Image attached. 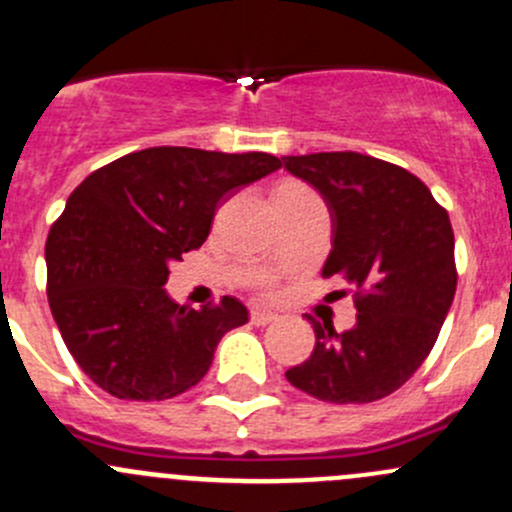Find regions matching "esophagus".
<instances>
[{
	"label": "esophagus",
	"instance_id": "esophagus-1",
	"mask_svg": "<svg viewBox=\"0 0 512 512\" xmlns=\"http://www.w3.org/2000/svg\"><path fill=\"white\" fill-rule=\"evenodd\" d=\"M277 319H280L277 314L265 312V309H252V312H250V322L257 324V327H267V324L277 322Z\"/></svg>",
	"mask_w": 512,
	"mask_h": 512
}]
</instances>
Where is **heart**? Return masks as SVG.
Returning a JSON list of instances; mask_svg holds the SVG:
<instances>
[{
	"mask_svg": "<svg viewBox=\"0 0 512 512\" xmlns=\"http://www.w3.org/2000/svg\"><path fill=\"white\" fill-rule=\"evenodd\" d=\"M282 185H302V183H292V180H289V183H282ZM282 185H280V188H282ZM257 289H260V292H265V294H270L272 292L270 277H260V280H257Z\"/></svg>",
	"mask_w": 512,
	"mask_h": 512,
	"instance_id": "1",
	"label": "heart"
}]
</instances>
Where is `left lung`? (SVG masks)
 Segmentation results:
<instances>
[{
  "label": "left lung",
  "instance_id": "8db88e82",
  "mask_svg": "<svg viewBox=\"0 0 512 512\" xmlns=\"http://www.w3.org/2000/svg\"><path fill=\"white\" fill-rule=\"evenodd\" d=\"M285 168L312 183L332 210V252L324 280L352 292L356 324L334 332L312 322L317 344L287 371L304 394L332 404H371L414 376L436 344L453 294L456 257L446 208L406 168L354 151L285 156Z\"/></svg>",
  "mask_w": 512,
  "mask_h": 512
}]
</instances>
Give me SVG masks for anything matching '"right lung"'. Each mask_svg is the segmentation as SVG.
<instances>
[{"instance_id": "add662e5", "label": "right lung", "mask_w": 512, "mask_h": 512, "mask_svg": "<svg viewBox=\"0 0 512 512\" xmlns=\"http://www.w3.org/2000/svg\"><path fill=\"white\" fill-rule=\"evenodd\" d=\"M282 168L270 153L158 146L94 170L46 237V294L66 349L116 399L163 401L208 374L235 297L203 309L165 294L168 262L203 245L237 188Z\"/></svg>"}]
</instances>
